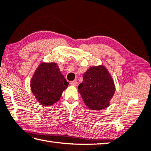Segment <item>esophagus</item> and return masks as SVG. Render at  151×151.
I'll return each instance as SVG.
<instances>
[{
    "label": "esophagus",
    "mask_w": 151,
    "mask_h": 151,
    "mask_svg": "<svg viewBox=\"0 0 151 151\" xmlns=\"http://www.w3.org/2000/svg\"><path fill=\"white\" fill-rule=\"evenodd\" d=\"M77 83H78V82H77L76 80L73 81H72V82H71V83H70V84L72 85H73V86H76Z\"/></svg>",
    "instance_id": "34e87169"
}]
</instances>
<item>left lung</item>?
<instances>
[{"label": "left lung", "instance_id": "8db88e82", "mask_svg": "<svg viewBox=\"0 0 151 151\" xmlns=\"http://www.w3.org/2000/svg\"><path fill=\"white\" fill-rule=\"evenodd\" d=\"M78 91L86 106L92 110H101L109 106L115 93V85L109 71L104 66L89 68L83 76Z\"/></svg>", "mask_w": 151, "mask_h": 151}]
</instances>
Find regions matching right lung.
<instances>
[{
	"label": "right lung",
	"mask_w": 151,
	"mask_h": 151,
	"mask_svg": "<svg viewBox=\"0 0 151 151\" xmlns=\"http://www.w3.org/2000/svg\"><path fill=\"white\" fill-rule=\"evenodd\" d=\"M69 83L55 62H42L31 80V92L42 106H51L58 102Z\"/></svg>",
	"instance_id": "obj_1"
}]
</instances>
